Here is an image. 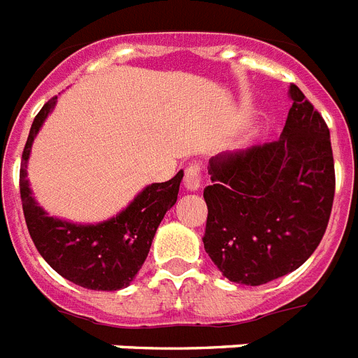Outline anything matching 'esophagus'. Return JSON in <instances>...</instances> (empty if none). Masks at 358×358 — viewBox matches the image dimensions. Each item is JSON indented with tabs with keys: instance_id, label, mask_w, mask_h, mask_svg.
<instances>
[{
	"instance_id": "esophagus-1",
	"label": "esophagus",
	"mask_w": 358,
	"mask_h": 358,
	"mask_svg": "<svg viewBox=\"0 0 358 358\" xmlns=\"http://www.w3.org/2000/svg\"><path fill=\"white\" fill-rule=\"evenodd\" d=\"M201 181H203V173L199 164L188 166L187 171H185V188L190 190V192H196V190H199V187H201Z\"/></svg>"
}]
</instances>
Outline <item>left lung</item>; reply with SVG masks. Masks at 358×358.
<instances>
[{"label": "left lung", "mask_w": 358, "mask_h": 358, "mask_svg": "<svg viewBox=\"0 0 358 358\" xmlns=\"http://www.w3.org/2000/svg\"><path fill=\"white\" fill-rule=\"evenodd\" d=\"M281 138L210 159L203 245L229 281L287 275L324 238L334 197L329 127L296 85Z\"/></svg>", "instance_id": "obj_1"}]
</instances>
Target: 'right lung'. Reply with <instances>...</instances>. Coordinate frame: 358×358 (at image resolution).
<instances>
[{"mask_svg": "<svg viewBox=\"0 0 358 358\" xmlns=\"http://www.w3.org/2000/svg\"><path fill=\"white\" fill-rule=\"evenodd\" d=\"M57 96L45 103L31 125L20 168V196L25 224L36 250L53 270L88 290H122L129 287L150 253L157 227L177 201L182 170L166 182L142 188L116 216L99 224H76L51 216L33 197L27 179L31 148Z\"/></svg>", "mask_w": 358, "mask_h": 358, "instance_id": "right-lung-1", "label": "right lung"}]
</instances>
